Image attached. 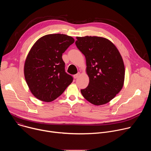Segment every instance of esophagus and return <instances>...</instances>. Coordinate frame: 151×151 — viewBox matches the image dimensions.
<instances>
[{
  "label": "esophagus",
  "instance_id": "esophagus-1",
  "mask_svg": "<svg viewBox=\"0 0 151 151\" xmlns=\"http://www.w3.org/2000/svg\"><path fill=\"white\" fill-rule=\"evenodd\" d=\"M79 75H80V73H78L77 74L74 75H73V77H74L75 79H76L77 78H78V77L79 76Z\"/></svg>",
  "mask_w": 151,
  "mask_h": 151
}]
</instances>
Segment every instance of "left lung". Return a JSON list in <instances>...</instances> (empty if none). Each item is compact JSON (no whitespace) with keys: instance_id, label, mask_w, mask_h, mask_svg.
<instances>
[{"instance_id":"8db88e82","label":"left lung","mask_w":151,"mask_h":151,"mask_svg":"<svg viewBox=\"0 0 151 151\" xmlns=\"http://www.w3.org/2000/svg\"><path fill=\"white\" fill-rule=\"evenodd\" d=\"M75 44L85 55L87 87L81 90L83 97L96 106L112 100L123 87L125 67L123 59L113 43L100 36L76 37Z\"/></svg>"}]
</instances>
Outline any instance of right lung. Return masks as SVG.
<instances>
[{"label": "right lung", "instance_id": "obj_1", "mask_svg": "<svg viewBox=\"0 0 151 151\" xmlns=\"http://www.w3.org/2000/svg\"><path fill=\"white\" fill-rule=\"evenodd\" d=\"M75 42L64 34H50L40 37L31 48L24 63V74L32 94L50 102L58 97L72 82L66 73L62 54Z\"/></svg>", "mask_w": 151, "mask_h": 151}]
</instances>
